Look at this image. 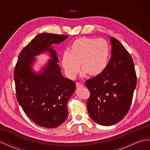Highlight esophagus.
Wrapping results in <instances>:
<instances>
[{"label": "esophagus", "mask_w": 150, "mask_h": 150, "mask_svg": "<svg viewBox=\"0 0 150 150\" xmlns=\"http://www.w3.org/2000/svg\"><path fill=\"white\" fill-rule=\"evenodd\" d=\"M76 86H77V88H81L83 86V84L81 83V82H77V84H76Z\"/></svg>", "instance_id": "obj_1"}]
</instances>
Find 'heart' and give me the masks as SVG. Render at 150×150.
<instances>
[{"label": "heart", "mask_w": 150, "mask_h": 150, "mask_svg": "<svg viewBox=\"0 0 150 150\" xmlns=\"http://www.w3.org/2000/svg\"><path fill=\"white\" fill-rule=\"evenodd\" d=\"M110 46L104 39L81 37L71 43L68 52L62 57V66L68 77L73 79L79 71L80 64L82 77L88 73L91 76L101 74L108 65Z\"/></svg>", "instance_id": "b5f03b06"}]
</instances>
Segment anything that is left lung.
Returning a JSON list of instances; mask_svg holds the SVG:
<instances>
[{
    "mask_svg": "<svg viewBox=\"0 0 150 150\" xmlns=\"http://www.w3.org/2000/svg\"><path fill=\"white\" fill-rule=\"evenodd\" d=\"M111 55L101 74L86 81L90 91L87 109L91 119L103 126L119 122L131 106L137 85L135 65L122 44L110 37Z\"/></svg>",
    "mask_w": 150,
    "mask_h": 150,
    "instance_id": "obj_1",
    "label": "left lung"
}]
</instances>
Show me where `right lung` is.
<instances>
[{
  "label": "right lung",
  "instance_id": "add662e5",
  "mask_svg": "<svg viewBox=\"0 0 150 150\" xmlns=\"http://www.w3.org/2000/svg\"><path fill=\"white\" fill-rule=\"evenodd\" d=\"M68 37L47 33L37 35L21 51L15 67L18 103L31 120L44 128H57L66 120L67 103L75 90V82L62 75L56 51L52 47ZM45 51L52 59L40 72H34L31 67L34 57Z\"/></svg>",
  "mask_w": 150,
  "mask_h": 150
}]
</instances>
